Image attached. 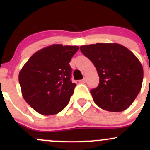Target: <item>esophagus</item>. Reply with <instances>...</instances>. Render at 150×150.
Here are the masks:
<instances>
[{"label":"esophagus","mask_w":150,"mask_h":150,"mask_svg":"<svg viewBox=\"0 0 150 150\" xmlns=\"http://www.w3.org/2000/svg\"><path fill=\"white\" fill-rule=\"evenodd\" d=\"M86 78H83V79H82V80H80L79 82L81 83H86Z\"/></svg>","instance_id":"esophagus-1"}]
</instances>
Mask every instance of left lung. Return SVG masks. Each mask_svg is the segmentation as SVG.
<instances>
[{"label": "left lung", "instance_id": "8db88e82", "mask_svg": "<svg viewBox=\"0 0 150 150\" xmlns=\"http://www.w3.org/2000/svg\"><path fill=\"white\" fill-rule=\"evenodd\" d=\"M97 70L99 84L91 90L94 102L104 110L122 112L139 93L143 67L137 57L118 43H96L80 47Z\"/></svg>", "mask_w": 150, "mask_h": 150}]
</instances>
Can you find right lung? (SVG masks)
<instances>
[{
	"label": "right lung",
	"instance_id": "obj_1",
	"mask_svg": "<svg viewBox=\"0 0 150 150\" xmlns=\"http://www.w3.org/2000/svg\"><path fill=\"white\" fill-rule=\"evenodd\" d=\"M79 47L54 44L35 53L19 74L22 96L36 112L51 115L67 105L76 84L69 62Z\"/></svg>",
	"mask_w": 150,
	"mask_h": 150
}]
</instances>
